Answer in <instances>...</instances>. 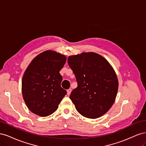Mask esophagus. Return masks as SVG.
Returning <instances> with one entry per match:
<instances>
[{
	"instance_id": "obj_1",
	"label": "esophagus",
	"mask_w": 146,
	"mask_h": 146,
	"mask_svg": "<svg viewBox=\"0 0 146 146\" xmlns=\"http://www.w3.org/2000/svg\"><path fill=\"white\" fill-rule=\"evenodd\" d=\"M71 91H72V90L70 89V88H69V89H68V90H67V94H68V95H69V94H70V92H71Z\"/></svg>"
}]
</instances>
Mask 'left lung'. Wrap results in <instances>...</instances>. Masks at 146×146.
<instances>
[{
  "instance_id": "obj_1",
  "label": "left lung",
  "mask_w": 146,
  "mask_h": 146,
  "mask_svg": "<svg viewBox=\"0 0 146 146\" xmlns=\"http://www.w3.org/2000/svg\"><path fill=\"white\" fill-rule=\"evenodd\" d=\"M68 63L78 84L69 97L77 111L90 119L104 115L112 107L118 90L117 77L111 64L94 52L69 56Z\"/></svg>"
}]
</instances>
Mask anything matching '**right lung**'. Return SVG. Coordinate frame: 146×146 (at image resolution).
I'll use <instances>...</instances> for the list:
<instances>
[{
  "instance_id": "1",
  "label": "right lung",
  "mask_w": 146,
  "mask_h": 146,
  "mask_svg": "<svg viewBox=\"0 0 146 146\" xmlns=\"http://www.w3.org/2000/svg\"><path fill=\"white\" fill-rule=\"evenodd\" d=\"M66 61L65 55L46 50L31 61L22 80V93L28 108L45 117L54 113L66 94L61 87L63 77L60 70Z\"/></svg>"
}]
</instances>
